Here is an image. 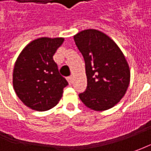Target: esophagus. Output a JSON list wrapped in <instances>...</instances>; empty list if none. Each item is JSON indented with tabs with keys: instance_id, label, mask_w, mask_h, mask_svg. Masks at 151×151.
I'll use <instances>...</instances> for the list:
<instances>
[{
	"instance_id": "1",
	"label": "esophagus",
	"mask_w": 151,
	"mask_h": 151,
	"mask_svg": "<svg viewBox=\"0 0 151 151\" xmlns=\"http://www.w3.org/2000/svg\"><path fill=\"white\" fill-rule=\"evenodd\" d=\"M67 81H68L69 84H72V82H73L72 76H69V77H67Z\"/></svg>"
}]
</instances>
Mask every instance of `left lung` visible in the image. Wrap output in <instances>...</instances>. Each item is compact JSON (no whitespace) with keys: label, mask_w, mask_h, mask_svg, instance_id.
I'll use <instances>...</instances> for the list:
<instances>
[{"label":"left lung","mask_w":151,"mask_h":151,"mask_svg":"<svg viewBox=\"0 0 151 151\" xmlns=\"http://www.w3.org/2000/svg\"><path fill=\"white\" fill-rule=\"evenodd\" d=\"M82 54L87 78L86 90L79 97L94 111L114 107L125 95L130 81V70L123 52L104 32L86 29L74 36Z\"/></svg>","instance_id":"8db88e82"}]
</instances>
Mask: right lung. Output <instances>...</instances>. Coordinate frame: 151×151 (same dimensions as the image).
Here are the masks:
<instances>
[{"label":"right lung","mask_w":151,"mask_h":151,"mask_svg":"<svg viewBox=\"0 0 151 151\" xmlns=\"http://www.w3.org/2000/svg\"><path fill=\"white\" fill-rule=\"evenodd\" d=\"M64 38L34 39L22 50L15 63V92L27 107L39 112L58 104L68 82L59 72L53 56Z\"/></svg>","instance_id":"1"}]
</instances>
